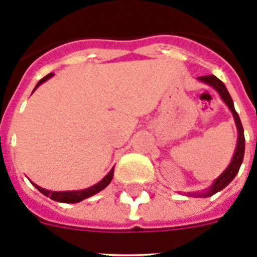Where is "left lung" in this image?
<instances>
[{
    "label": "left lung",
    "mask_w": 257,
    "mask_h": 257,
    "mask_svg": "<svg viewBox=\"0 0 257 257\" xmlns=\"http://www.w3.org/2000/svg\"><path fill=\"white\" fill-rule=\"evenodd\" d=\"M198 79H201V81H203V82H206V83H208L210 86H212V87L215 88L217 92H219L222 100L225 101L226 105L229 106V109H230L231 113H233V115H234V121H235V124H237V128H238L237 148H235L234 156H233V160H231L230 165L228 166V169L222 172V174L220 175L216 180L213 181V184L211 185V188L208 189V192L197 193V194L194 193V194H192V196H198V197H210V196H212V194H215V193L220 192L221 189H224V188H225L226 185H228V184L235 178V175H237L238 171H239V167H240V165H242V162H243V156H244V134H243V126H242V122H240V119H239V115H238V113L235 112L234 104H233V100H231V97H230V95H229L228 90H226L225 85H224V83H222L221 81L217 78V77L213 76V74H210V76L198 77Z\"/></svg>",
    "instance_id": "left-lung-1"
}]
</instances>
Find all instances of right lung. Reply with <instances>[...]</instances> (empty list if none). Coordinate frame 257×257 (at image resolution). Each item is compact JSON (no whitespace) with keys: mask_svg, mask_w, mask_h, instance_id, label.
<instances>
[{"mask_svg":"<svg viewBox=\"0 0 257 257\" xmlns=\"http://www.w3.org/2000/svg\"><path fill=\"white\" fill-rule=\"evenodd\" d=\"M52 74L54 73L47 74L46 77H44V78L41 79L40 82L37 83V86H36V88H37L41 83L45 82L46 79H49L50 77H52ZM113 172H114V169L110 170L105 178H104L101 181H99L97 184H95L94 187H90L87 188V189H83V190H76V192H50V190H46L44 189V188L38 187V185H36V184H33V185H35V187L37 188L42 194H45L46 197H50V198L54 199V201L63 202V203H77V202H81L82 199H86L88 198V197L94 196V194L99 193L100 190H103L105 187H108L109 183H110L113 179Z\"/></svg>","mask_w":257,"mask_h":257,"instance_id":"add662e5","label":"right lung"}]
</instances>
